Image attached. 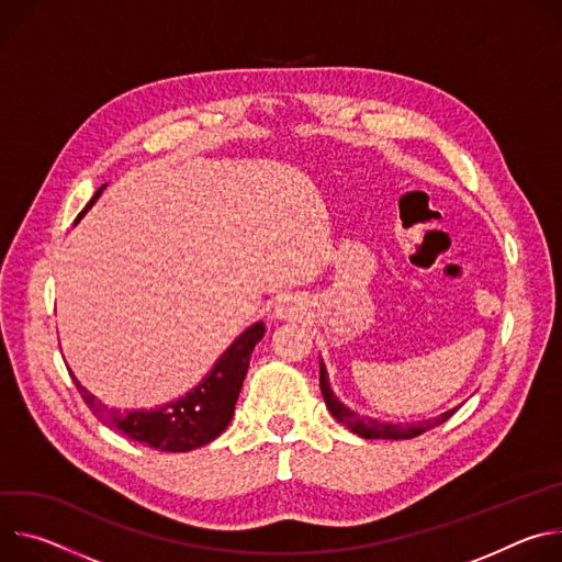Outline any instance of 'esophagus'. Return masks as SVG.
I'll return each mask as SVG.
<instances>
[{"label": "esophagus", "mask_w": 562, "mask_h": 562, "mask_svg": "<svg viewBox=\"0 0 562 562\" xmlns=\"http://www.w3.org/2000/svg\"><path fill=\"white\" fill-rule=\"evenodd\" d=\"M305 310V303L296 294H283L274 305V317L277 319H294Z\"/></svg>", "instance_id": "esophagus-1"}]
</instances>
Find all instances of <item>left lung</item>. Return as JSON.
Instances as JSON below:
<instances>
[{
  "label": "left lung",
  "instance_id": "obj_1",
  "mask_svg": "<svg viewBox=\"0 0 562 562\" xmlns=\"http://www.w3.org/2000/svg\"><path fill=\"white\" fill-rule=\"evenodd\" d=\"M319 386H322V395H324L326 406L333 413V417L337 422H341L346 428H350L355 435H359V438H366V440H411V438H417V435L445 424L460 408V406H456V408H449V411L435 415V417H428V419H422V422H406V424H393V422H382V419L368 417V415H359L357 411L348 408L335 395V391L330 389V380H328V370H326L324 359H319Z\"/></svg>",
  "mask_w": 562,
  "mask_h": 562
}]
</instances>
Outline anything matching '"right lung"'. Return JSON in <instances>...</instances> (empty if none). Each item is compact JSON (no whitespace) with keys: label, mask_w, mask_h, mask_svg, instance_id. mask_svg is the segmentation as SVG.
I'll return each mask as SVG.
<instances>
[{"label":"right lung","mask_w":562,"mask_h":562,"mask_svg":"<svg viewBox=\"0 0 562 562\" xmlns=\"http://www.w3.org/2000/svg\"><path fill=\"white\" fill-rule=\"evenodd\" d=\"M104 187L106 184H102L95 192V196L82 210L78 221L100 199ZM263 335H266L263 322H257L247 330H243L227 346V350L216 359V363L199 382V386L187 391L182 397H176L173 402H167L154 408H136V411H124V413L120 408H106V404H102L93 393H89L76 380L71 370L69 372L87 406L106 426L120 430L122 435H127L130 440H136L151 449L184 453V451H194L199 447L210 445L227 428L234 415V406H236L243 380L247 375L249 357H252V350L263 339Z\"/></svg>","instance_id":"1"}]
</instances>
